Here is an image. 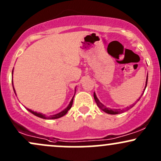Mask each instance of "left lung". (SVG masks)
Returning a JSON list of instances; mask_svg holds the SVG:
<instances>
[{
    "mask_svg": "<svg viewBox=\"0 0 161 161\" xmlns=\"http://www.w3.org/2000/svg\"><path fill=\"white\" fill-rule=\"evenodd\" d=\"M147 79H146V86H145V87L147 86ZM94 98H95V101L96 104H97V107H98V108L101 109V110H102L103 111L107 113V114H120V112L122 111V110H119V109H109V108H107L104 104H101V103L100 102L99 100L97 99V96H96V95H95V93H94ZM139 99H138V101H139Z\"/></svg>",
    "mask_w": 161,
    "mask_h": 161,
    "instance_id": "1",
    "label": "left lung"
}]
</instances>
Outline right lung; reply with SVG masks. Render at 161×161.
<instances>
[{
	"label": "right lung",
	"mask_w": 161,
	"mask_h": 161,
	"mask_svg": "<svg viewBox=\"0 0 161 161\" xmlns=\"http://www.w3.org/2000/svg\"><path fill=\"white\" fill-rule=\"evenodd\" d=\"M12 73H13V71H12ZM12 84H13V79H12ZM14 92H15V94H16V92H15V89H14ZM73 98L71 100V101H70L69 104L68 105V107L65 109V110H63V111H61L60 113H59V114H55V115L50 116H46L45 114H40V113H37V112L32 111V110H30V109H27V110H29V112H31V113H32V114H34V115L38 116V117H40V118H42V119H57V118L62 117L63 116H64V115H65V114H66V113L68 112V110H69V109L72 108V105H73Z\"/></svg>",
	"instance_id": "right-lung-1"
}]
</instances>
